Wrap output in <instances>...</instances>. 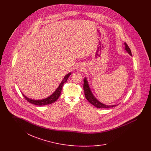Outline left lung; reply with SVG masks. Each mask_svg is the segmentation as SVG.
Returning a JSON list of instances; mask_svg holds the SVG:
<instances>
[{
  "mask_svg": "<svg viewBox=\"0 0 151 151\" xmlns=\"http://www.w3.org/2000/svg\"><path fill=\"white\" fill-rule=\"evenodd\" d=\"M124 49L126 51L128 54L130 55L131 56H132V54H131V51L130 50V49L129 47L128 46V45L126 44V42H124ZM84 93H85V96L86 98V100L88 101L92 105H93L96 108H113L117 106L118 105H108L104 104L102 102H101L100 101L98 100L95 96H94L93 94L92 93L90 86H89L88 84V81L87 80L86 77L84 79Z\"/></svg>",
  "mask_w": 151,
  "mask_h": 151,
  "instance_id": "8db88e82",
  "label": "left lung"
}]
</instances>
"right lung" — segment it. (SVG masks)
I'll list each match as a JSON object with an SVG mask.
<instances>
[{
    "instance_id": "1",
    "label": "right lung",
    "mask_w": 151,
    "mask_h": 151,
    "mask_svg": "<svg viewBox=\"0 0 151 151\" xmlns=\"http://www.w3.org/2000/svg\"><path fill=\"white\" fill-rule=\"evenodd\" d=\"M71 75V72H69L68 73L65 75L64 78L63 79L62 81L60 83L59 86H58L57 89L54 91V93H52L50 96L47 97V98L43 99L42 100H34V99L28 98L24 94L22 93V95L25 97V99L29 102L32 104L38 105V106H43V105H49V104H51L52 103H54V102H55L58 99L59 97L60 93H61V92H62V87H63V84L67 81L68 77Z\"/></svg>"
}]
</instances>
